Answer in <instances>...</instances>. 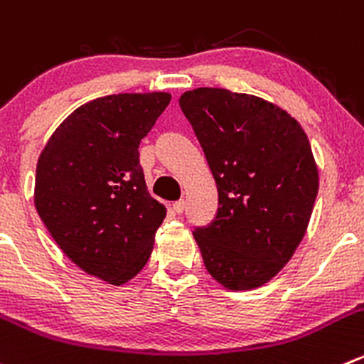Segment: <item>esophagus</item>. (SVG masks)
Masks as SVG:
<instances>
[{
  "label": "esophagus",
  "mask_w": 364,
  "mask_h": 364,
  "mask_svg": "<svg viewBox=\"0 0 364 364\" xmlns=\"http://www.w3.org/2000/svg\"><path fill=\"white\" fill-rule=\"evenodd\" d=\"M172 208H174L176 213H183V210H185V200H183V199L176 200V203L172 204Z\"/></svg>",
  "instance_id": "esophagus-1"
}]
</instances>
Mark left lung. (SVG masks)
<instances>
[{"label": "left lung", "instance_id": "left-lung-1", "mask_svg": "<svg viewBox=\"0 0 364 364\" xmlns=\"http://www.w3.org/2000/svg\"><path fill=\"white\" fill-rule=\"evenodd\" d=\"M218 190V210L193 229L206 270L229 290L261 287L290 261L309 224L318 171L294 117L225 88L179 97Z\"/></svg>", "mask_w": 364, "mask_h": 364}]
</instances>
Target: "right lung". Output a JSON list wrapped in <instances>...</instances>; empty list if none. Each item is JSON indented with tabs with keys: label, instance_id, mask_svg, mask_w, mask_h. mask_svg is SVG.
<instances>
[{
	"label": "right lung",
	"instance_id": "1",
	"mask_svg": "<svg viewBox=\"0 0 364 364\" xmlns=\"http://www.w3.org/2000/svg\"><path fill=\"white\" fill-rule=\"evenodd\" d=\"M168 103L165 92L90 101L56 128L38 158V217L70 261L110 284L142 270L165 218L147 192L139 146Z\"/></svg>",
	"mask_w": 364,
	"mask_h": 364
}]
</instances>
